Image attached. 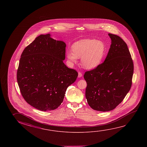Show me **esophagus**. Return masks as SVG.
<instances>
[{
  "instance_id": "obj_1",
  "label": "esophagus",
  "mask_w": 147,
  "mask_h": 147,
  "mask_svg": "<svg viewBox=\"0 0 147 147\" xmlns=\"http://www.w3.org/2000/svg\"><path fill=\"white\" fill-rule=\"evenodd\" d=\"M82 74L81 72H78V77L80 78V77H82Z\"/></svg>"
}]
</instances>
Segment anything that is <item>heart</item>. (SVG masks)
Wrapping results in <instances>:
<instances>
[{
  "label": "heart",
  "instance_id": "obj_1",
  "mask_svg": "<svg viewBox=\"0 0 147 147\" xmlns=\"http://www.w3.org/2000/svg\"><path fill=\"white\" fill-rule=\"evenodd\" d=\"M72 51H69L67 58L72 63H76L81 58L84 68L91 70L96 68L104 57L105 48L101 41L94 39H84L76 41L73 45Z\"/></svg>",
  "mask_w": 147,
  "mask_h": 147
}]
</instances>
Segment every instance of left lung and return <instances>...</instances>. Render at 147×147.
I'll return each mask as SVG.
<instances>
[{
	"label": "left lung",
	"mask_w": 147,
	"mask_h": 147,
	"mask_svg": "<svg viewBox=\"0 0 147 147\" xmlns=\"http://www.w3.org/2000/svg\"><path fill=\"white\" fill-rule=\"evenodd\" d=\"M110 48L103 63L84 73L86 97L96 111H111L130 91L134 66L127 45L119 36L109 33Z\"/></svg>",
	"instance_id": "1"
}]
</instances>
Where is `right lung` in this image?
<instances>
[{
  "mask_svg": "<svg viewBox=\"0 0 147 147\" xmlns=\"http://www.w3.org/2000/svg\"><path fill=\"white\" fill-rule=\"evenodd\" d=\"M65 47L50 34H41L22 53L17 72L20 91L29 105L40 111L57 108L67 87L77 79L76 71L63 62Z\"/></svg>",
  "mask_w": 147,
  "mask_h": 147,
  "instance_id": "1",
  "label": "right lung"
}]
</instances>
